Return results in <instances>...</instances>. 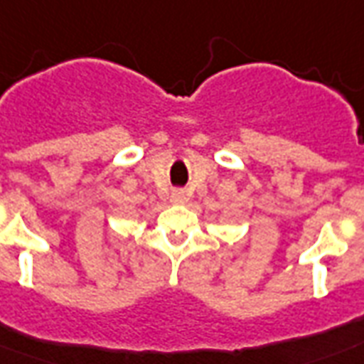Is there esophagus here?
I'll return each instance as SVG.
<instances>
[{"instance_id":"obj_1","label":"esophagus","mask_w":364,"mask_h":364,"mask_svg":"<svg viewBox=\"0 0 364 364\" xmlns=\"http://www.w3.org/2000/svg\"><path fill=\"white\" fill-rule=\"evenodd\" d=\"M186 201H188V193L184 190H174L171 193V203H174V205H184Z\"/></svg>"}]
</instances>
